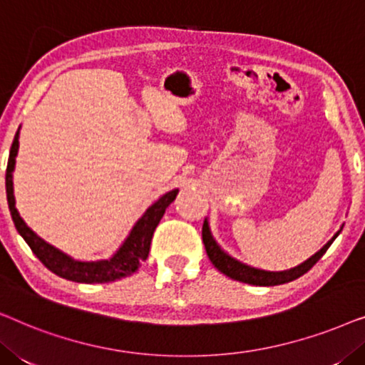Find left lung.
<instances>
[{"label":"left lung","mask_w":365,"mask_h":365,"mask_svg":"<svg viewBox=\"0 0 365 365\" xmlns=\"http://www.w3.org/2000/svg\"><path fill=\"white\" fill-rule=\"evenodd\" d=\"M342 231V227L334 234L331 241H327V244L319 249L316 254H312L311 257L306 259V261L299 264L296 267L286 269V271H264V269H257V267H251L247 264H244L237 259H234L232 256L224 251V249L219 246L214 239L211 227H209L207 219H204V226H202V242L204 247H206V252L211 262L214 264V267L219 269L222 274H226L227 277L234 279V281L239 282H246V284H252V286H277V284H286L291 282L294 279L301 277L302 274H306L309 269H311L314 264H316L319 259L324 256V252L327 251L329 246L334 242V239L339 236V232Z\"/></svg>","instance_id":"1"}]
</instances>
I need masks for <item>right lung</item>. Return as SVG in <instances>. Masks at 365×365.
<instances>
[{
  "instance_id": "1",
  "label": "right lung",
  "mask_w": 365,
  "mask_h": 365,
  "mask_svg": "<svg viewBox=\"0 0 365 365\" xmlns=\"http://www.w3.org/2000/svg\"><path fill=\"white\" fill-rule=\"evenodd\" d=\"M19 129L16 131V136L13 139L11 149H9V159L6 168V199L8 207L11 212L14 227L19 232L31 251L34 252L39 261L46 266L49 271L56 274V276L68 279L73 282H83V284H103V282H113L118 279L128 277L138 271L143 261H146L149 247H151L153 234L156 231L159 221L166 212L169 204L176 199L179 189H173L158 199L156 202L151 204L146 209V212L138 219L134 224L131 232L124 239V242L119 246L116 252L108 259H98V261H79V259H73L68 254L59 251L58 247L48 244L44 239L38 236L36 232L31 231L19 216L16 209V201H14V189H13V171L14 164H16V156L19 149Z\"/></svg>"
}]
</instances>
